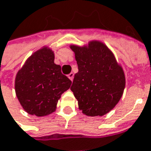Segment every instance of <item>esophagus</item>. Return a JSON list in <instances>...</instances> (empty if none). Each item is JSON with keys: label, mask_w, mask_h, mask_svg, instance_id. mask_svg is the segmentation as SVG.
<instances>
[{"label": "esophagus", "mask_w": 151, "mask_h": 151, "mask_svg": "<svg viewBox=\"0 0 151 151\" xmlns=\"http://www.w3.org/2000/svg\"><path fill=\"white\" fill-rule=\"evenodd\" d=\"M68 77L70 78V81H73V79H74V73H70L69 75H68Z\"/></svg>", "instance_id": "1"}]
</instances>
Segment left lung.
<instances>
[{
	"label": "left lung",
	"instance_id": "8db88e82",
	"mask_svg": "<svg viewBox=\"0 0 151 151\" xmlns=\"http://www.w3.org/2000/svg\"><path fill=\"white\" fill-rule=\"evenodd\" d=\"M76 54L78 72L70 87L79 109L89 116H102L121 99L125 76L109 48L99 42L88 47H70Z\"/></svg>",
	"mask_w": 151,
	"mask_h": 151
}]
</instances>
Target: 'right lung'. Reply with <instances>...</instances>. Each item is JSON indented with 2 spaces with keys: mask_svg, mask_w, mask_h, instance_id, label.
Segmentation results:
<instances>
[{
  "mask_svg": "<svg viewBox=\"0 0 151 151\" xmlns=\"http://www.w3.org/2000/svg\"><path fill=\"white\" fill-rule=\"evenodd\" d=\"M71 85V81L54 64L52 50L42 48L30 57L18 72L15 91L25 111L36 116L54 112L61 94Z\"/></svg>",
  "mask_w": 151,
  "mask_h": 151,
  "instance_id": "1",
  "label": "right lung"
}]
</instances>
